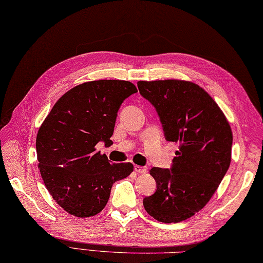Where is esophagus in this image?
I'll list each match as a JSON object with an SVG mask.
<instances>
[{
    "label": "esophagus",
    "instance_id": "esophagus-1",
    "mask_svg": "<svg viewBox=\"0 0 263 263\" xmlns=\"http://www.w3.org/2000/svg\"><path fill=\"white\" fill-rule=\"evenodd\" d=\"M134 170H135L138 174H146V171H147V169L145 167H141V165H137V164L134 167Z\"/></svg>",
    "mask_w": 263,
    "mask_h": 263
}]
</instances>
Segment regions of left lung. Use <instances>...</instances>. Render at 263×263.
Listing matches in <instances>:
<instances>
[{
    "instance_id": "1",
    "label": "left lung",
    "mask_w": 263,
    "mask_h": 263,
    "mask_svg": "<svg viewBox=\"0 0 263 263\" xmlns=\"http://www.w3.org/2000/svg\"><path fill=\"white\" fill-rule=\"evenodd\" d=\"M137 86L157 110L165 139L179 143L170 170H149L157 191L143 200V205L158 221L180 222L205 206L226 175L232 128L214 100L194 83L141 80Z\"/></svg>"
}]
</instances>
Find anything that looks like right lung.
I'll use <instances>...</instances> for the list:
<instances>
[{"instance_id":"obj_1","label":"right lung","mask_w":263,"mask_h":263,"mask_svg":"<svg viewBox=\"0 0 263 263\" xmlns=\"http://www.w3.org/2000/svg\"><path fill=\"white\" fill-rule=\"evenodd\" d=\"M135 85L126 80H93L74 86L53 105L36 137L43 181L59 205L74 217H93L109 201L111 187L134 165L110 163L96 152L111 143L117 112Z\"/></svg>"}]
</instances>
